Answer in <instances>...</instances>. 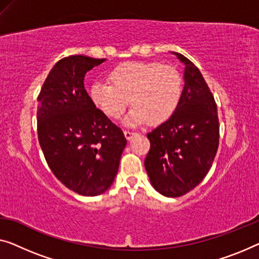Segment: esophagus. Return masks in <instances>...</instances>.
<instances>
[{
	"label": "esophagus",
	"mask_w": 259,
	"mask_h": 259,
	"mask_svg": "<svg viewBox=\"0 0 259 259\" xmlns=\"http://www.w3.org/2000/svg\"><path fill=\"white\" fill-rule=\"evenodd\" d=\"M136 135V133H134V131H129V130H124V136L128 141H130L131 138H133V136H135Z\"/></svg>",
	"instance_id": "esophagus-1"
}]
</instances>
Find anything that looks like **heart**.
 <instances>
[{
    "mask_svg": "<svg viewBox=\"0 0 259 259\" xmlns=\"http://www.w3.org/2000/svg\"><path fill=\"white\" fill-rule=\"evenodd\" d=\"M109 81L98 80L91 98L108 117L118 118L126 108L134 109L124 118L126 125L146 121L158 124L175 113L183 94V76L176 67L160 63L130 61L110 72Z\"/></svg>",
    "mask_w": 259,
    "mask_h": 259,
    "instance_id": "obj_1",
    "label": "heart"
}]
</instances>
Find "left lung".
I'll return each instance as SVG.
<instances>
[{
  "mask_svg": "<svg viewBox=\"0 0 259 259\" xmlns=\"http://www.w3.org/2000/svg\"><path fill=\"white\" fill-rule=\"evenodd\" d=\"M179 105L166 122L148 134L144 165L154 190L168 198L186 194L201 183L219 148L220 126L214 96L201 72L186 57Z\"/></svg>",
  "mask_w": 259,
  "mask_h": 259,
  "instance_id": "1",
  "label": "left lung"
}]
</instances>
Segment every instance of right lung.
<instances>
[{
    "instance_id": "right-lung-1",
    "label": "right lung",
    "mask_w": 259,
    "mask_h": 259,
    "mask_svg": "<svg viewBox=\"0 0 259 259\" xmlns=\"http://www.w3.org/2000/svg\"><path fill=\"white\" fill-rule=\"evenodd\" d=\"M106 59L69 56L50 71L38 95V141L57 179L84 196L114 183L126 140L96 108L84 90V74Z\"/></svg>"
}]
</instances>
